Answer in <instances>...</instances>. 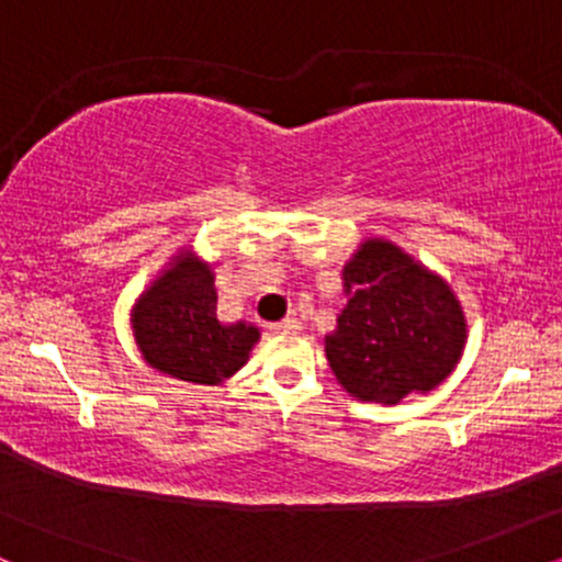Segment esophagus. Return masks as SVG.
<instances>
[{
  "instance_id": "obj_1",
  "label": "esophagus",
  "mask_w": 562,
  "mask_h": 562,
  "mask_svg": "<svg viewBox=\"0 0 562 562\" xmlns=\"http://www.w3.org/2000/svg\"><path fill=\"white\" fill-rule=\"evenodd\" d=\"M269 330L272 333H299L301 330V322L295 317H288L282 322H274V325H269Z\"/></svg>"
}]
</instances>
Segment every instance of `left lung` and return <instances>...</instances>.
I'll list each match as a JSON object with an SVG mask.
<instances>
[{
	"mask_svg": "<svg viewBox=\"0 0 562 562\" xmlns=\"http://www.w3.org/2000/svg\"><path fill=\"white\" fill-rule=\"evenodd\" d=\"M340 277L348 303L325 335V353L348 396L396 406L451 375L468 319L441 274L385 237H364Z\"/></svg>",
	"mask_w": 562,
	"mask_h": 562,
	"instance_id": "8db88e82",
	"label": "left lung"
}]
</instances>
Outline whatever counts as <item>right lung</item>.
<instances>
[{"mask_svg":"<svg viewBox=\"0 0 562 562\" xmlns=\"http://www.w3.org/2000/svg\"><path fill=\"white\" fill-rule=\"evenodd\" d=\"M214 263L184 245L137 295L128 327L150 370L198 385H222L248 364L261 330L216 314Z\"/></svg>","mask_w":562,"mask_h":562,"instance_id":"obj_1","label":"right lung"}]
</instances>
